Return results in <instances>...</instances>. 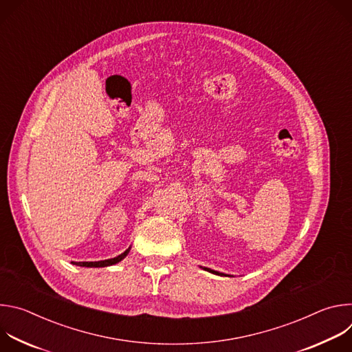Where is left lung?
I'll list each match as a JSON object with an SVG mask.
<instances>
[{
  "label": "left lung",
  "instance_id": "1",
  "mask_svg": "<svg viewBox=\"0 0 352 352\" xmlns=\"http://www.w3.org/2000/svg\"><path fill=\"white\" fill-rule=\"evenodd\" d=\"M205 270H208V272H212V273H214V274H219V276H226V274H223V273H219V272H214V270H210V269H208V267H205Z\"/></svg>",
  "mask_w": 352,
  "mask_h": 352
}]
</instances>
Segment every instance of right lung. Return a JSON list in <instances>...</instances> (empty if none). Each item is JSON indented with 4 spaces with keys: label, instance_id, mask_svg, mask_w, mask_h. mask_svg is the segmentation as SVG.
<instances>
[{
    "label": "right lung",
    "instance_id": "obj_1",
    "mask_svg": "<svg viewBox=\"0 0 352 352\" xmlns=\"http://www.w3.org/2000/svg\"><path fill=\"white\" fill-rule=\"evenodd\" d=\"M129 252V249H126L124 254H121L120 256L117 258H113V259H107V261H100V262H72L74 265L76 266H82V267H106V266H111V265H116L118 262H121Z\"/></svg>",
    "mask_w": 352,
    "mask_h": 352
}]
</instances>
